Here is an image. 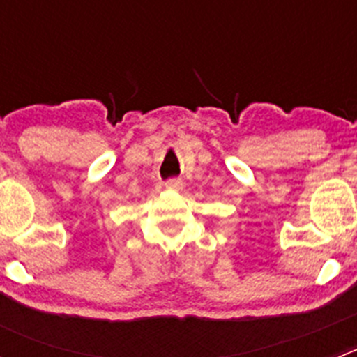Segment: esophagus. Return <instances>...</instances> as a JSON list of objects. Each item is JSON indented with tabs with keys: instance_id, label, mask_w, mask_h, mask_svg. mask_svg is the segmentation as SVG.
<instances>
[{
	"instance_id": "34e87169",
	"label": "esophagus",
	"mask_w": 357,
	"mask_h": 357,
	"mask_svg": "<svg viewBox=\"0 0 357 357\" xmlns=\"http://www.w3.org/2000/svg\"><path fill=\"white\" fill-rule=\"evenodd\" d=\"M165 188L167 190H172V192H181L183 190V181L181 179H167L165 181Z\"/></svg>"
}]
</instances>
